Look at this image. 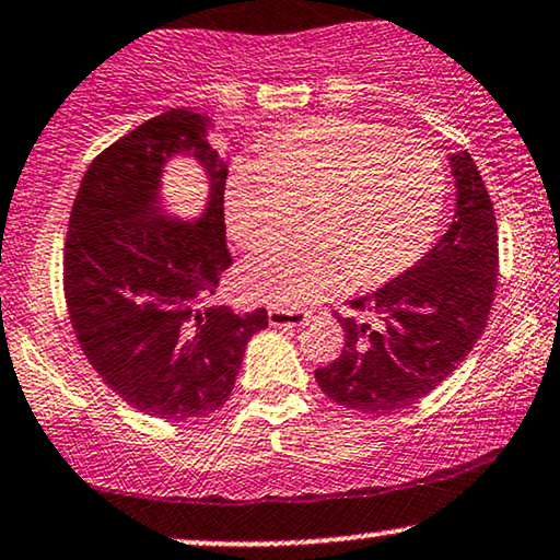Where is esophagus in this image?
I'll return each instance as SVG.
<instances>
[{"mask_svg": "<svg viewBox=\"0 0 560 560\" xmlns=\"http://www.w3.org/2000/svg\"><path fill=\"white\" fill-rule=\"evenodd\" d=\"M307 310H289V307H271L268 310V323L273 328H296V325L307 323Z\"/></svg>", "mask_w": 560, "mask_h": 560, "instance_id": "esophagus-1", "label": "esophagus"}]
</instances>
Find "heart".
I'll return each instance as SVG.
<instances>
[{
	"instance_id": "b5f03b06",
	"label": "heart",
	"mask_w": 560,
	"mask_h": 560,
	"mask_svg": "<svg viewBox=\"0 0 560 560\" xmlns=\"http://www.w3.org/2000/svg\"><path fill=\"white\" fill-rule=\"evenodd\" d=\"M444 167L419 139L393 137L377 124L323 118L294 126L237 162L224 190L230 235L250 260L240 284L253 300L302 307L351 281L380 287L413 268L436 235Z\"/></svg>"
}]
</instances>
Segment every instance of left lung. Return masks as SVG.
Instances as JSON below:
<instances>
[{
  "mask_svg": "<svg viewBox=\"0 0 560 560\" xmlns=\"http://www.w3.org/2000/svg\"><path fill=\"white\" fill-rule=\"evenodd\" d=\"M447 160L457 188L450 230L413 268L349 302L364 317H338L341 357L315 370L338 406L362 413L413 406L465 362L486 328L499 276L497 217L470 154Z\"/></svg>",
  "mask_w": 560,
  "mask_h": 560,
  "instance_id": "1",
  "label": "left lung"
}]
</instances>
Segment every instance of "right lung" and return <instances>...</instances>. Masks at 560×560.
I'll return each instance as SVG.
<instances>
[{"mask_svg":"<svg viewBox=\"0 0 560 560\" xmlns=\"http://www.w3.org/2000/svg\"><path fill=\"white\" fill-rule=\"evenodd\" d=\"M207 113L173 108L97 154L77 190L63 245V294L84 357L105 385L154 419L188 421L230 398L264 307H203L232 258L224 232L228 160ZM190 156L208 207L183 220L161 194L164 167Z\"/></svg>","mask_w":560,"mask_h":560,"instance_id":"add662e5","label":"right lung"}]
</instances>
